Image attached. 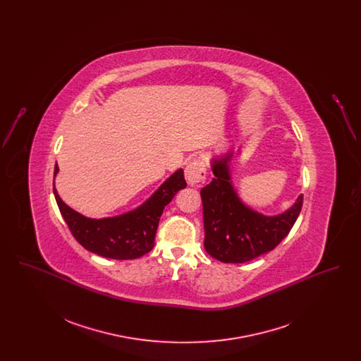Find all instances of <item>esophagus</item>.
I'll return each instance as SVG.
<instances>
[{"mask_svg": "<svg viewBox=\"0 0 361 361\" xmlns=\"http://www.w3.org/2000/svg\"><path fill=\"white\" fill-rule=\"evenodd\" d=\"M185 178L189 185H197L200 183H204L207 177V169L204 162L199 158H193L189 161L188 165L185 166Z\"/></svg>", "mask_w": 361, "mask_h": 361, "instance_id": "esophagus-1", "label": "esophagus"}]
</instances>
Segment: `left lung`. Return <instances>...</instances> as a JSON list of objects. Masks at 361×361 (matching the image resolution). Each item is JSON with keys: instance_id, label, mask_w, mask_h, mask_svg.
Returning <instances> with one entry per match:
<instances>
[{"instance_id": "1", "label": "left lung", "mask_w": 361, "mask_h": 361, "mask_svg": "<svg viewBox=\"0 0 361 361\" xmlns=\"http://www.w3.org/2000/svg\"><path fill=\"white\" fill-rule=\"evenodd\" d=\"M233 152L214 158L212 181L200 190L204 219V247L211 257L240 264L274 250L291 231L302 204L300 195L283 214L267 216L240 202L231 183Z\"/></svg>"}]
</instances>
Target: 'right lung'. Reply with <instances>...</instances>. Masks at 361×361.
<instances>
[{
	"mask_svg": "<svg viewBox=\"0 0 361 361\" xmlns=\"http://www.w3.org/2000/svg\"><path fill=\"white\" fill-rule=\"evenodd\" d=\"M58 171L59 168L55 165L54 177ZM185 187L184 172L178 169L142 206L119 216L103 219L86 218L70 208L59 197L55 185L54 196L73 237L86 250L102 257L134 259L154 247L155 233L164 208L180 189Z\"/></svg>",
	"mask_w": 361,
	"mask_h": 361,
	"instance_id": "obj_1",
	"label": "right lung"
}]
</instances>
